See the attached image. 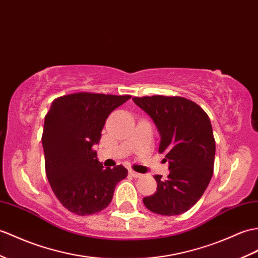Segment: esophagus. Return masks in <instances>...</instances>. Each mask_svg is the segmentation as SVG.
<instances>
[{"label":"esophagus","instance_id":"1","mask_svg":"<svg viewBox=\"0 0 258 258\" xmlns=\"http://www.w3.org/2000/svg\"><path fill=\"white\" fill-rule=\"evenodd\" d=\"M130 175H131L132 177H134V178H141V177L143 176L142 173L136 172V171H134V170H130Z\"/></svg>","mask_w":258,"mask_h":258}]
</instances>
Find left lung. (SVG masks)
I'll return each instance as SVG.
<instances>
[{
	"label": "left lung",
	"mask_w": 258,
	"mask_h": 258,
	"mask_svg": "<svg viewBox=\"0 0 258 258\" xmlns=\"http://www.w3.org/2000/svg\"><path fill=\"white\" fill-rule=\"evenodd\" d=\"M152 117L160 134L159 153H165L169 175L157 181V191L143 199L149 211L178 215L192 208L202 197L213 175L215 141L207 113L181 97L133 98Z\"/></svg>",
	"instance_id": "1"
}]
</instances>
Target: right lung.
<instances>
[{"label":"right lung","instance_id":"obj_1","mask_svg":"<svg viewBox=\"0 0 258 258\" xmlns=\"http://www.w3.org/2000/svg\"><path fill=\"white\" fill-rule=\"evenodd\" d=\"M130 98L79 92L52 101L41 136L45 169L53 194L70 212L102 211L112 201L117 182L127 176L122 165L104 168L93 147L110 113Z\"/></svg>","mask_w":258,"mask_h":258}]
</instances>
